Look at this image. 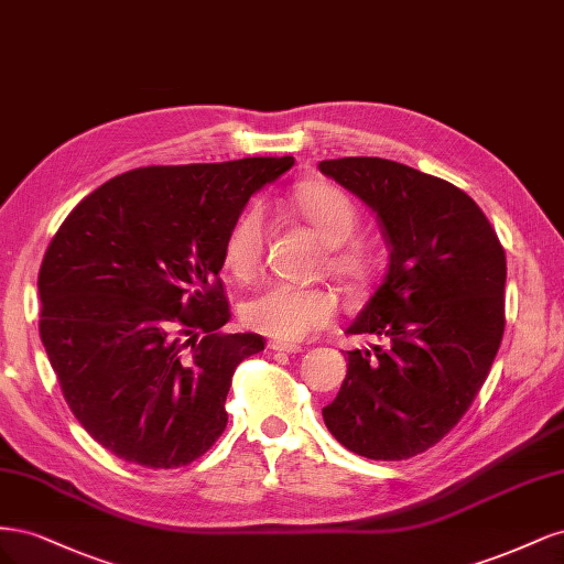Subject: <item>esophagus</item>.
<instances>
[{
	"instance_id": "obj_1",
	"label": "esophagus",
	"mask_w": 564,
	"mask_h": 564,
	"mask_svg": "<svg viewBox=\"0 0 564 564\" xmlns=\"http://www.w3.org/2000/svg\"><path fill=\"white\" fill-rule=\"evenodd\" d=\"M268 348L275 350V352H289V355H294V352H301V350H303L299 344H286V340H270Z\"/></svg>"
}]
</instances>
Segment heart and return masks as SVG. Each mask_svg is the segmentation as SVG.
I'll list each match as a JSON object with an SVG mask.
<instances>
[{
  "instance_id": "1",
  "label": "heart",
  "mask_w": 564,
  "mask_h": 564,
  "mask_svg": "<svg viewBox=\"0 0 564 564\" xmlns=\"http://www.w3.org/2000/svg\"><path fill=\"white\" fill-rule=\"evenodd\" d=\"M296 209L319 237L332 247L329 268L340 278H365L367 256L346 247L357 228V209L352 199L327 183L301 185L296 195ZM263 251V209L249 207L228 232L226 268L237 278H251L259 268ZM336 315V299L327 289L294 286L284 282H270L253 292L242 305V319L249 329L268 336L299 340L313 332L327 327Z\"/></svg>"
}]
</instances>
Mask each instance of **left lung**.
I'll use <instances>...</instances> for the list:
<instances>
[{"mask_svg":"<svg viewBox=\"0 0 564 564\" xmlns=\"http://www.w3.org/2000/svg\"><path fill=\"white\" fill-rule=\"evenodd\" d=\"M377 214L388 245L381 286L346 334L383 340L348 352L324 425L373 460L416 456L445 437L480 392L506 327V253L456 185L381 158L317 164Z\"/></svg>","mask_w":564,"mask_h":564,"instance_id":"left-lung-1","label":"left lung"}]
</instances>
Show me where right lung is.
<instances>
[{"label": "right lung", "mask_w": 564, "mask_h": 564, "mask_svg": "<svg viewBox=\"0 0 564 564\" xmlns=\"http://www.w3.org/2000/svg\"><path fill=\"white\" fill-rule=\"evenodd\" d=\"M294 158L143 166L63 220L40 268V336L63 398L100 447L145 468L193 464L259 334H226L218 272L247 202Z\"/></svg>", "instance_id": "obj_1"}]
</instances>
